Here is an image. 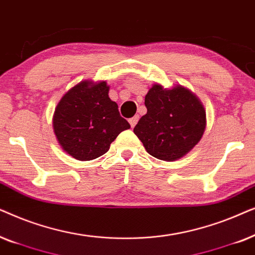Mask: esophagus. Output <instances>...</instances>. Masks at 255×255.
Returning a JSON list of instances; mask_svg holds the SVG:
<instances>
[{
    "label": "esophagus",
    "instance_id": "esophagus-1",
    "mask_svg": "<svg viewBox=\"0 0 255 255\" xmlns=\"http://www.w3.org/2000/svg\"><path fill=\"white\" fill-rule=\"evenodd\" d=\"M137 121H138V117H137V115H135V117L129 119V124H130V126H131V128L135 127V125L137 124Z\"/></svg>",
    "mask_w": 255,
    "mask_h": 255
}]
</instances>
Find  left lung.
<instances>
[{
  "label": "left lung",
  "instance_id": "left-lung-1",
  "mask_svg": "<svg viewBox=\"0 0 255 255\" xmlns=\"http://www.w3.org/2000/svg\"><path fill=\"white\" fill-rule=\"evenodd\" d=\"M147 114L134 133L145 150L163 161H175L191 150L204 134L205 110L189 90L177 86L164 90L154 85L144 98Z\"/></svg>",
  "mask_w": 255,
  "mask_h": 255
}]
</instances>
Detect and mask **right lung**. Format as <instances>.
<instances>
[{
    "label": "right lung",
    "mask_w": 255,
    "mask_h": 255,
    "mask_svg": "<svg viewBox=\"0 0 255 255\" xmlns=\"http://www.w3.org/2000/svg\"><path fill=\"white\" fill-rule=\"evenodd\" d=\"M105 81H83L71 88L57 105L53 129L64 150L79 161L106 154L121 131L130 125L108 97Z\"/></svg>",
    "instance_id": "1"
}]
</instances>
